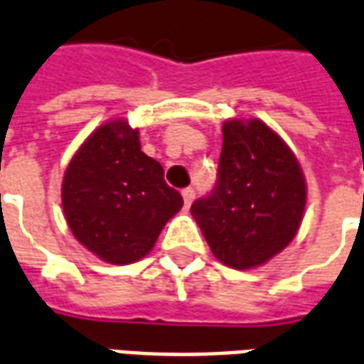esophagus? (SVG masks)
<instances>
[{
	"label": "esophagus",
	"mask_w": 364,
	"mask_h": 364,
	"mask_svg": "<svg viewBox=\"0 0 364 364\" xmlns=\"http://www.w3.org/2000/svg\"><path fill=\"white\" fill-rule=\"evenodd\" d=\"M183 200H185V206H191V204H193V200H194V188L193 187H187V188H183Z\"/></svg>",
	"instance_id": "1"
}]
</instances>
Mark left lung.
<instances>
[{"instance_id":"obj_1","label":"left lung","mask_w":364,"mask_h":364,"mask_svg":"<svg viewBox=\"0 0 364 364\" xmlns=\"http://www.w3.org/2000/svg\"><path fill=\"white\" fill-rule=\"evenodd\" d=\"M305 198V177L287 143L262 120H229L218 183L191 213L219 262L252 269L296 237Z\"/></svg>"}]
</instances>
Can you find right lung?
<instances>
[{
    "label": "right lung",
    "mask_w": 364,
    "mask_h": 364,
    "mask_svg": "<svg viewBox=\"0 0 364 364\" xmlns=\"http://www.w3.org/2000/svg\"><path fill=\"white\" fill-rule=\"evenodd\" d=\"M63 210L77 242L102 262L145 257L183 206L164 168L141 151L139 129L112 120L85 139L63 179Z\"/></svg>",
    "instance_id": "right-lung-1"
}]
</instances>
